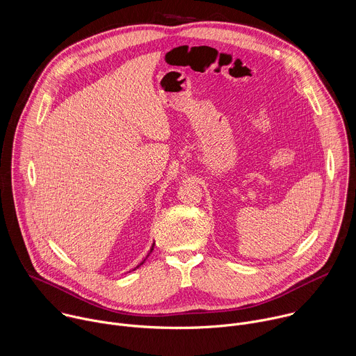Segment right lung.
Wrapping results in <instances>:
<instances>
[{"label":"right lung","instance_id":"obj_1","mask_svg":"<svg viewBox=\"0 0 356 356\" xmlns=\"http://www.w3.org/2000/svg\"><path fill=\"white\" fill-rule=\"evenodd\" d=\"M154 246H155V243H154V245H152V248H151V250H149V253H148V256H149V254H151V253H152V250H154ZM148 256H147V257H148ZM147 257H145V259H147ZM144 263H145V260H143V261H141V263H140V264H138V266H137V267H136V268H138V267H140V266H143V264H144ZM136 268H134V270H136Z\"/></svg>","mask_w":356,"mask_h":356}]
</instances>
